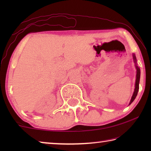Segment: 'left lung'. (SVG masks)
<instances>
[{
	"label": "left lung",
	"instance_id": "left-lung-1",
	"mask_svg": "<svg viewBox=\"0 0 151 151\" xmlns=\"http://www.w3.org/2000/svg\"><path fill=\"white\" fill-rule=\"evenodd\" d=\"M133 58H134V62L136 63L137 62V59H136V57H135L134 55H133ZM136 68H137V78H136V82H135V88H134V93L132 94V96L131 98V102H130V104H131L132 102L134 101V100L136 98V96L138 94V91H139V81H140V68L138 67L137 66H136Z\"/></svg>",
	"mask_w": 151,
	"mask_h": 151
}]
</instances>
